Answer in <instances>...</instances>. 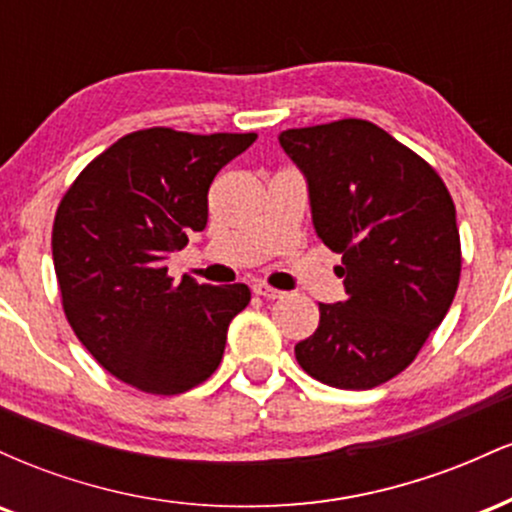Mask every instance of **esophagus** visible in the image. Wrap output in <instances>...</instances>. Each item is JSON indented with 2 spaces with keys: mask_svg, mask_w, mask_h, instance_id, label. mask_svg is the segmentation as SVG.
<instances>
[{
  "mask_svg": "<svg viewBox=\"0 0 512 512\" xmlns=\"http://www.w3.org/2000/svg\"><path fill=\"white\" fill-rule=\"evenodd\" d=\"M252 291H255L257 296H262V298H281V296H284V291L272 289L269 284H255V286H252Z\"/></svg>",
  "mask_w": 512,
  "mask_h": 512,
  "instance_id": "esophagus-1",
  "label": "esophagus"
}]
</instances>
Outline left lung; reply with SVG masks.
<instances>
[{
  "mask_svg": "<svg viewBox=\"0 0 512 512\" xmlns=\"http://www.w3.org/2000/svg\"><path fill=\"white\" fill-rule=\"evenodd\" d=\"M303 170L317 236L342 255L346 301L320 303L296 344L308 375L370 390L414 361L448 315L462 272L455 202L436 168L368 120L286 129Z\"/></svg>",
  "mask_w": 512,
  "mask_h": 512,
  "instance_id": "left-lung-1",
  "label": "left lung"
}]
</instances>
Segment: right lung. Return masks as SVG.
<instances>
[{
	"instance_id": "right-lung-1",
	"label": "right lung",
	"mask_w": 512,
	"mask_h": 512,
	"mask_svg": "<svg viewBox=\"0 0 512 512\" xmlns=\"http://www.w3.org/2000/svg\"><path fill=\"white\" fill-rule=\"evenodd\" d=\"M255 139L137 129L64 192L52 223L62 310L88 354L122 383L170 397L219 368L250 289L175 281L168 260L187 233L204 231L211 182Z\"/></svg>"
}]
</instances>
